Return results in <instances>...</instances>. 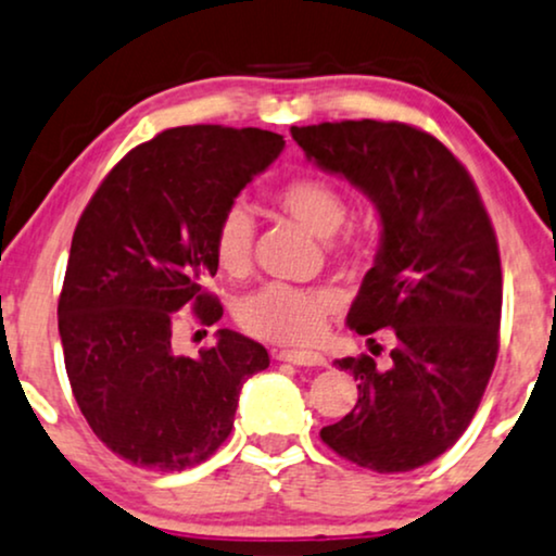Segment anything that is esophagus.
Segmentation results:
<instances>
[{"label":"esophagus","mask_w":556,"mask_h":556,"mask_svg":"<svg viewBox=\"0 0 556 556\" xmlns=\"http://www.w3.org/2000/svg\"><path fill=\"white\" fill-rule=\"evenodd\" d=\"M278 361L293 363V366H327V358L314 351H280Z\"/></svg>","instance_id":"esophagus-1"}]
</instances>
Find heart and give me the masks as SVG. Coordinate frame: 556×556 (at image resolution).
<instances>
[{"label": "heart", "instance_id": "heart-1", "mask_svg": "<svg viewBox=\"0 0 556 556\" xmlns=\"http://www.w3.org/2000/svg\"><path fill=\"white\" fill-rule=\"evenodd\" d=\"M283 214L321 239H330L345 224V195L321 177L304 175L283 182L273 193ZM255 222L244 205H229L214 231L216 265L229 276H242L252 263ZM342 255H358V239L345 237L338 244ZM340 299L330 289L312 286L267 283L247 293L237 304V319L247 332L270 342H312L325 332L327 317L338 309Z\"/></svg>", "mask_w": 556, "mask_h": 556}]
</instances>
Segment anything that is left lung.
Returning a JSON list of instances; mask_svg holds the SVG:
<instances>
[{"label":"left lung","instance_id":"left-lung-1","mask_svg":"<svg viewBox=\"0 0 556 556\" xmlns=\"http://www.w3.org/2000/svg\"><path fill=\"white\" fill-rule=\"evenodd\" d=\"M306 160L345 177L381 218L348 327H392V363L340 358L358 402L321 428L334 454L379 475L413 471L469 428L497 361L503 273L495 229L464 164L435 136L381 121L291 126Z\"/></svg>","mask_w":556,"mask_h":556}]
</instances>
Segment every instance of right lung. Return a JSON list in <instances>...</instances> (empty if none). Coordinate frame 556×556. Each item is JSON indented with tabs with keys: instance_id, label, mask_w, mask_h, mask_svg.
Returning <instances> with one entry per match:
<instances>
[{
	"instance_id": "1",
	"label": "right lung",
	"mask_w": 556,
	"mask_h": 556,
	"mask_svg": "<svg viewBox=\"0 0 556 556\" xmlns=\"http://www.w3.org/2000/svg\"><path fill=\"white\" fill-rule=\"evenodd\" d=\"M286 141L260 128H169L128 152L87 203L59 299L66 376L113 454L182 471L229 438L242 383L270 366L260 342L218 330L198 358L173 351L175 314L214 325L218 218Z\"/></svg>"
}]
</instances>
